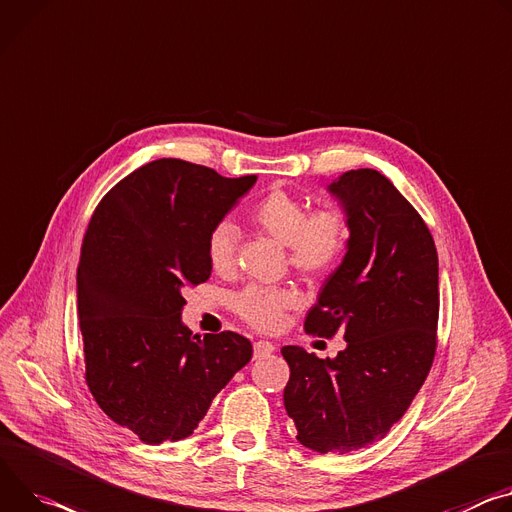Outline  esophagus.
<instances>
[{
  "label": "esophagus",
  "instance_id": "34e87169",
  "mask_svg": "<svg viewBox=\"0 0 512 512\" xmlns=\"http://www.w3.org/2000/svg\"><path fill=\"white\" fill-rule=\"evenodd\" d=\"M253 349H255V357H263V355H271L275 351V345L269 341H257Z\"/></svg>",
  "mask_w": 512,
  "mask_h": 512
}]
</instances>
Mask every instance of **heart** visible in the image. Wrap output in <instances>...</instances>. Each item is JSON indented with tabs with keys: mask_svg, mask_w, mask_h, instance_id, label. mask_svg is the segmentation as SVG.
I'll list each match as a JSON object with an SVG mask.
<instances>
[{
	"mask_svg": "<svg viewBox=\"0 0 512 512\" xmlns=\"http://www.w3.org/2000/svg\"><path fill=\"white\" fill-rule=\"evenodd\" d=\"M249 222L269 239L286 245L290 265L308 280L329 275L343 259L351 224L343 210L335 206H308L286 190H271L249 210ZM206 253L210 267L226 275L235 267L237 228L230 222H218L208 235ZM300 306V294L294 288L249 286L232 300V308L251 327L275 331L284 316Z\"/></svg>",
	"mask_w": 512,
	"mask_h": 512,
	"instance_id": "heart-1",
	"label": "heart"
}]
</instances>
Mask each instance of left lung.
I'll list each match as a JSON object with an SVG mask.
<instances>
[{"mask_svg": "<svg viewBox=\"0 0 512 512\" xmlns=\"http://www.w3.org/2000/svg\"><path fill=\"white\" fill-rule=\"evenodd\" d=\"M329 190L347 212L351 239L304 329L341 335L347 347L335 359L284 347V404L304 447L349 453L384 439L429 376L439 261L425 220L380 171H347Z\"/></svg>", "mask_w": 512, "mask_h": 512, "instance_id": "1", "label": "left lung"}]
</instances>
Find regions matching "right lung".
Instances as JSON below:
<instances>
[{"label":"right lung","instance_id":"1","mask_svg":"<svg viewBox=\"0 0 512 512\" xmlns=\"http://www.w3.org/2000/svg\"><path fill=\"white\" fill-rule=\"evenodd\" d=\"M255 181L157 159L118 181L87 224L77 269L85 382L143 443L190 437L253 355L239 333L192 335L181 310L183 290L212 273L210 230Z\"/></svg>","mask_w":512,"mask_h":512}]
</instances>
